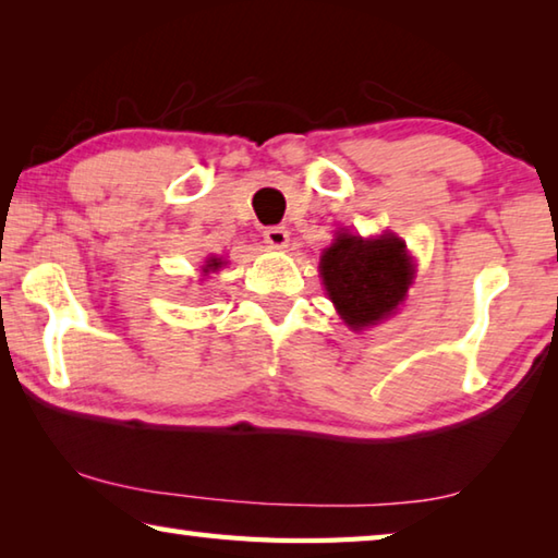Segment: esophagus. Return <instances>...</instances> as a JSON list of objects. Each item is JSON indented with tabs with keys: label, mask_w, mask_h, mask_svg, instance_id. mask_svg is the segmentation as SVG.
I'll use <instances>...</instances> for the list:
<instances>
[{
	"label": "esophagus",
	"mask_w": 558,
	"mask_h": 558,
	"mask_svg": "<svg viewBox=\"0 0 558 558\" xmlns=\"http://www.w3.org/2000/svg\"><path fill=\"white\" fill-rule=\"evenodd\" d=\"M263 239H266V243L272 245V248H286L290 241V233L286 226H268V229L263 231Z\"/></svg>",
	"instance_id": "1"
}]
</instances>
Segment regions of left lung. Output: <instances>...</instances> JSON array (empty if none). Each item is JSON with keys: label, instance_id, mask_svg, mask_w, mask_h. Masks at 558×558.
Here are the masks:
<instances>
[{"label": "left lung", "instance_id": "1", "mask_svg": "<svg viewBox=\"0 0 558 558\" xmlns=\"http://www.w3.org/2000/svg\"><path fill=\"white\" fill-rule=\"evenodd\" d=\"M413 258L393 233L376 239L339 233L323 251L319 276L339 317L354 332L391 317L413 282Z\"/></svg>", "mask_w": 558, "mask_h": 558}]
</instances>
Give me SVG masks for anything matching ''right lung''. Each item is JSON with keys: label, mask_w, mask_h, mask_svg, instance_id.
<instances>
[{"label": "right lung", "mask_w": 558, "mask_h": 558, "mask_svg": "<svg viewBox=\"0 0 558 558\" xmlns=\"http://www.w3.org/2000/svg\"><path fill=\"white\" fill-rule=\"evenodd\" d=\"M223 258H216V256H211V258H206V263L202 266V272L204 276H209V272H216L219 268H223Z\"/></svg>", "instance_id": "1"}]
</instances>
